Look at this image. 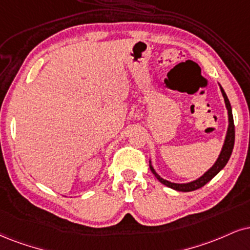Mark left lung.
Masks as SVG:
<instances>
[{
  "mask_svg": "<svg viewBox=\"0 0 250 250\" xmlns=\"http://www.w3.org/2000/svg\"><path fill=\"white\" fill-rule=\"evenodd\" d=\"M220 88H221L222 95H224L225 104H226V107L228 110V121H229V125H228L226 140H225V144H224V146H222V150H221L220 155H219V158L216 159L215 164L213 165L211 169L207 171L204 176H201L200 178L194 180V182L188 183V184H176V183L167 182V180H165L162 178V177H159L158 174L156 173L154 167H151V164H150V170H151L152 173L155 174L156 178H157L159 182L162 183V184L167 185V188H173V190H176V191H182V192H190V191L198 190V188H203L204 185H206L207 183H208L209 180L213 178V177L216 176V174L220 172V171L225 167V165L227 164L228 159H229L231 151H233V148H234V141H235V127H234V120H233V114H231V107H230L229 100H228V98H227L226 93H225V91H224V88H222L221 86H220Z\"/></svg>",
  "mask_w": 250,
  "mask_h": 250,
  "instance_id": "left-lung-1",
  "label": "left lung"
}]
</instances>
